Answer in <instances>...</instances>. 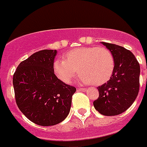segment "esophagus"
Listing matches in <instances>:
<instances>
[{
  "mask_svg": "<svg viewBox=\"0 0 147 147\" xmlns=\"http://www.w3.org/2000/svg\"><path fill=\"white\" fill-rule=\"evenodd\" d=\"M77 90L78 91H83V92H84V91L87 90V88H78Z\"/></svg>",
  "mask_w": 147,
  "mask_h": 147,
  "instance_id": "1",
  "label": "esophagus"
}]
</instances>
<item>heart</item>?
I'll return each instance as SVG.
<instances>
[{"instance_id": "1", "label": "heart", "mask_w": 147, "mask_h": 147, "mask_svg": "<svg viewBox=\"0 0 147 147\" xmlns=\"http://www.w3.org/2000/svg\"><path fill=\"white\" fill-rule=\"evenodd\" d=\"M63 57L53 63V70L65 84L71 83L78 70L81 82L100 85L109 80L115 68L113 53L103 47H81L68 51Z\"/></svg>"}]
</instances>
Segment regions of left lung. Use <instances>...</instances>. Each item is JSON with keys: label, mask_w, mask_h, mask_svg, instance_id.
Masks as SVG:
<instances>
[{"label": "left lung", "mask_w": 147, "mask_h": 147, "mask_svg": "<svg viewBox=\"0 0 147 147\" xmlns=\"http://www.w3.org/2000/svg\"><path fill=\"white\" fill-rule=\"evenodd\" d=\"M113 53L115 68L110 79L97 88L99 97L94 107L103 115L124 113L138 96L140 88V64L130 51L119 45L102 42Z\"/></svg>", "instance_id": "obj_1"}]
</instances>
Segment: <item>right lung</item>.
<instances>
[{"label": "right lung", "instance_id": "add662e5", "mask_svg": "<svg viewBox=\"0 0 147 147\" xmlns=\"http://www.w3.org/2000/svg\"><path fill=\"white\" fill-rule=\"evenodd\" d=\"M56 50L33 53L18 65L13 78L15 99L20 110L31 121L41 126L60 123L68 116L75 87L55 76Z\"/></svg>", "mask_w": 147, "mask_h": 147}]
</instances>
